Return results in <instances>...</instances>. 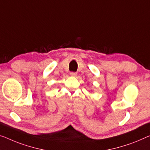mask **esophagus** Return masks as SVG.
Wrapping results in <instances>:
<instances>
[{
    "instance_id": "34e87169",
    "label": "esophagus",
    "mask_w": 150,
    "mask_h": 150,
    "mask_svg": "<svg viewBox=\"0 0 150 150\" xmlns=\"http://www.w3.org/2000/svg\"><path fill=\"white\" fill-rule=\"evenodd\" d=\"M77 73H74V72H71V76H72V77H77Z\"/></svg>"
}]
</instances>
